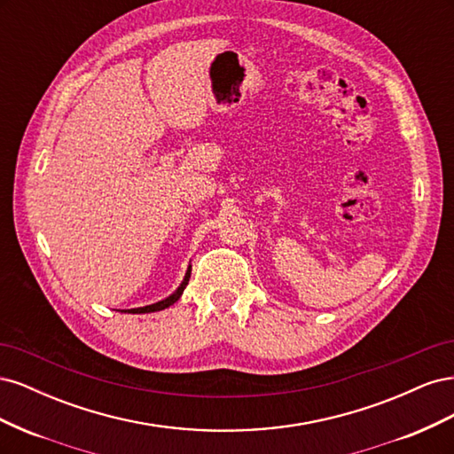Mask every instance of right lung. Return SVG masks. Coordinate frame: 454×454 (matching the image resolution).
<instances>
[{
	"label": "right lung",
	"mask_w": 454,
	"mask_h": 454,
	"mask_svg": "<svg viewBox=\"0 0 454 454\" xmlns=\"http://www.w3.org/2000/svg\"><path fill=\"white\" fill-rule=\"evenodd\" d=\"M189 278H191V265H189V269H187V272H185V278H184V282L180 284V287H177V290H176L172 295H168L167 299H162V301H157V303H153V305H147V307H138V309H130V310H121V312H130V314H145V312H157V310H164V309H168L170 305H174V303H176L177 299L182 297V294H184V290H185V286H187Z\"/></svg>",
	"instance_id": "add662e5"
}]
</instances>
